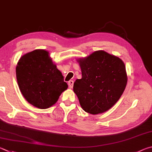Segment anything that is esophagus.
Here are the masks:
<instances>
[{"label":"esophagus","mask_w":152,"mask_h":152,"mask_svg":"<svg viewBox=\"0 0 152 152\" xmlns=\"http://www.w3.org/2000/svg\"><path fill=\"white\" fill-rule=\"evenodd\" d=\"M68 86L70 88H73V85H74V81L73 80H70L68 82Z\"/></svg>","instance_id":"1"}]
</instances>
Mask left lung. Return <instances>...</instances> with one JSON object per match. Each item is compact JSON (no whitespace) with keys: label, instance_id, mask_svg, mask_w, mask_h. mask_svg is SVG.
<instances>
[{"label":"left lung","instance_id":"8db88e82","mask_svg":"<svg viewBox=\"0 0 152 152\" xmlns=\"http://www.w3.org/2000/svg\"><path fill=\"white\" fill-rule=\"evenodd\" d=\"M82 78L73 90L85 112L98 114L107 111L119 100L127 84L125 64L105 51H96L78 60Z\"/></svg>","mask_w":152,"mask_h":152}]
</instances>
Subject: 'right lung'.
<instances>
[{
	"mask_svg": "<svg viewBox=\"0 0 152 152\" xmlns=\"http://www.w3.org/2000/svg\"><path fill=\"white\" fill-rule=\"evenodd\" d=\"M16 74L24 97L40 109L52 106L68 88L62 73L44 50H35L22 56L16 66Z\"/></svg>",
	"mask_w": 152,
	"mask_h": 152,
	"instance_id": "add662e5",
	"label": "right lung"
}]
</instances>
